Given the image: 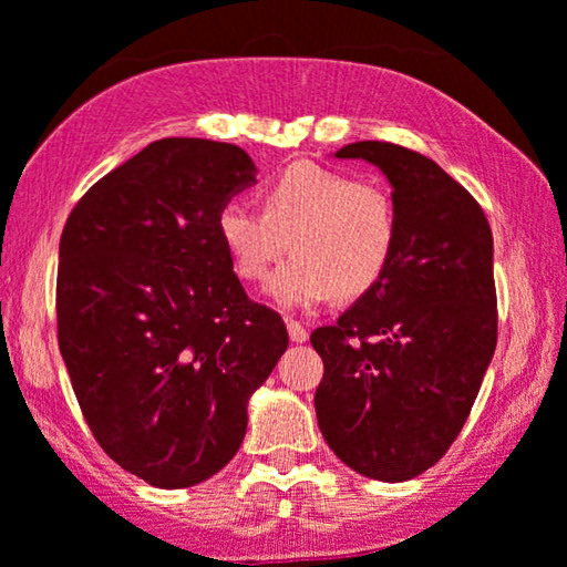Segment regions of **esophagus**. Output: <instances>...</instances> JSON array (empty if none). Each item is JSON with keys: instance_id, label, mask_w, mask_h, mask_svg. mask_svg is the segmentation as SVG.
Returning <instances> with one entry per match:
<instances>
[{"instance_id": "obj_1", "label": "esophagus", "mask_w": 567, "mask_h": 567, "mask_svg": "<svg viewBox=\"0 0 567 567\" xmlns=\"http://www.w3.org/2000/svg\"><path fill=\"white\" fill-rule=\"evenodd\" d=\"M288 334H290L292 342H298V344H303L308 339L306 327H303V323H298V321H288Z\"/></svg>"}]
</instances>
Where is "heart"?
Here are the masks:
<instances>
[{
  "mask_svg": "<svg viewBox=\"0 0 567 567\" xmlns=\"http://www.w3.org/2000/svg\"><path fill=\"white\" fill-rule=\"evenodd\" d=\"M261 213L228 202L217 209V238L238 279L261 282L282 254H296L269 279V298L285 311L360 298L386 275L396 248L391 196L347 173L298 163L259 192Z\"/></svg>",
  "mask_w": 567,
  "mask_h": 567,
  "instance_id": "1",
  "label": "heart"
}]
</instances>
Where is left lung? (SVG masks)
I'll use <instances>...</instances> for the list:
<instances>
[{
	"instance_id": "1",
	"label": "left lung",
	"mask_w": 567,
	"mask_h": 567,
	"mask_svg": "<svg viewBox=\"0 0 567 567\" xmlns=\"http://www.w3.org/2000/svg\"><path fill=\"white\" fill-rule=\"evenodd\" d=\"M334 157L389 178L396 248L381 282L311 334L323 360L316 420L350 470L404 482L451 449L493 360V230L474 196L414 150L354 142Z\"/></svg>"
}]
</instances>
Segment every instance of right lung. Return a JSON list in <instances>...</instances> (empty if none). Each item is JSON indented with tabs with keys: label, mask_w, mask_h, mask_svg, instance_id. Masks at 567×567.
<instances>
[{
	"label": "right lung",
	"mask_w": 567,
	"mask_h": 567,
	"mask_svg": "<svg viewBox=\"0 0 567 567\" xmlns=\"http://www.w3.org/2000/svg\"><path fill=\"white\" fill-rule=\"evenodd\" d=\"M256 184L228 142L157 140L74 205L59 240V350L101 449L147 485H199L236 456L248 399L288 350L248 300L217 209Z\"/></svg>",
	"instance_id": "obj_1"
}]
</instances>
